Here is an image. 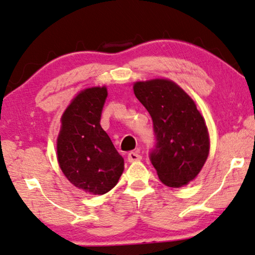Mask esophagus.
<instances>
[{
	"label": "esophagus",
	"mask_w": 255,
	"mask_h": 255,
	"mask_svg": "<svg viewBox=\"0 0 255 255\" xmlns=\"http://www.w3.org/2000/svg\"><path fill=\"white\" fill-rule=\"evenodd\" d=\"M127 159H128L129 162L138 161V160H140V159H142V155L138 154V152L131 151V152H129V153H128V158Z\"/></svg>",
	"instance_id": "34e87169"
}]
</instances>
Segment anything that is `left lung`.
Instances as JSON below:
<instances>
[{
	"label": "left lung",
	"instance_id": "obj_1",
	"mask_svg": "<svg viewBox=\"0 0 255 255\" xmlns=\"http://www.w3.org/2000/svg\"><path fill=\"white\" fill-rule=\"evenodd\" d=\"M134 93L152 118L155 136L151 164L167 187L180 188L198 175L210 152L206 124L183 89L169 80L136 82Z\"/></svg>",
	"mask_w": 255,
	"mask_h": 255
}]
</instances>
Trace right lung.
<instances>
[{"instance_id": "right-lung-1", "label": "right lung", "mask_w": 255, "mask_h": 255, "mask_svg": "<svg viewBox=\"0 0 255 255\" xmlns=\"http://www.w3.org/2000/svg\"><path fill=\"white\" fill-rule=\"evenodd\" d=\"M106 97L105 87L81 91L64 112L57 139L63 173L72 184L91 195L109 192L124 172V158L101 127Z\"/></svg>"}]
</instances>
